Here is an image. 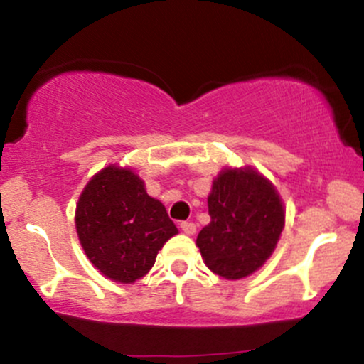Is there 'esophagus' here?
<instances>
[{
    "mask_svg": "<svg viewBox=\"0 0 364 364\" xmlns=\"http://www.w3.org/2000/svg\"><path fill=\"white\" fill-rule=\"evenodd\" d=\"M181 228H182V232L186 235H194L196 234V225L193 222H182Z\"/></svg>",
    "mask_w": 364,
    "mask_h": 364,
    "instance_id": "obj_1",
    "label": "esophagus"
}]
</instances>
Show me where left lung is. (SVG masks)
I'll return each mask as SVG.
<instances>
[{"label": "left lung", "instance_id": "1", "mask_svg": "<svg viewBox=\"0 0 364 364\" xmlns=\"http://www.w3.org/2000/svg\"><path fill=\"white\" fill-rule=\"evenodd\" d=\"M211 222L199 232L196 246L206 267L227 280L259 270L275 251L285 225L279 191L252 166H225L208 196Z\"/></svg>", "mask_w": 364, "mask_h": 364}]
</instances>
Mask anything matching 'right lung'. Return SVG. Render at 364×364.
<instances>
[{"label":"right lung","mask_w":364,"mask_h":364,"mask_svg":"<svg viewBox=\"0 0 364 364\" xmlns=\"http://www.w3.org/2000/svg\"><path fill=\"white\" fill-rule=\"evenodd\" d=\"M75 228L89 261L120 284L142 279L166 240L178 234L165 206L146 193L144 181L118 165L100 170L84 187Z\"/></svg>","instance_id":"obj_1"}]
</instances>
